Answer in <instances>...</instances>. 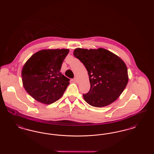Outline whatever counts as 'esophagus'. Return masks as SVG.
Returning a JSON list of instances; mask_svg holds the SVG:
<instances>
[{"label": "esophagus", "mask_w": 154, "mask_h": 154, "mask_svg": "<svg viewBox=\"0 0 154 154\" xmlns=\"http://www.w3.org/2000/svg\"><path fill=\"white\" fill-rule=\"evenodd\" d=\"M73 81H74L75 82H77V78H76V77L74 78Z\"/></svg>", "instance_id": "34e87169"}]
</instances>
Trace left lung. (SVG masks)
<instances>
[{
  "label": "left lung",
  "mask_w": 154,
  "mask_h": 154,
  "mask_svg": "<svg viewBox=\"0 0 154 154\" xmlns=\"http://www.w3.org/2000/svg\"><path fill=\"white\" fill-rule=\"evenodd\" d=\"M74 55L88 71L91 88L83 94L85 102L92 106L102 107L116 101L128 82V69L117 55L104 48L74 50Z\"/></svg>",
  "instance_id": "1"
}]
</instances>
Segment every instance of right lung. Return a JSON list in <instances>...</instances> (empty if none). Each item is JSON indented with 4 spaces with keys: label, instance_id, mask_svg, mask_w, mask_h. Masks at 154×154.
Returning <instances> with one entry per match:
<instances>
[{
    "label": "right lung",
    "instance_id": "right-lung-1",
    "mask_svg": "<svg viewBox=\"0 0 154 154\" xmlns=\"http://www.w3.org/2000/svg\"><path fill=\"white\" fill-rule=\"evenodd\" d=\"M69 52V49L43 50L32 55L23 66V86L37 101L50 104L63 95L70 79L60 71Z\"/></svg>",
    "mask_w": 154,
    "mask_h": 154
}]
</instances>
